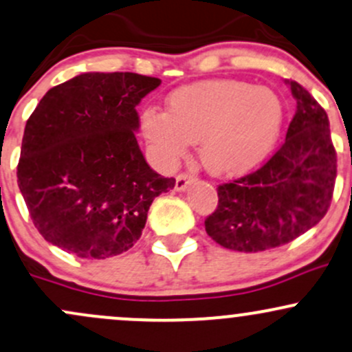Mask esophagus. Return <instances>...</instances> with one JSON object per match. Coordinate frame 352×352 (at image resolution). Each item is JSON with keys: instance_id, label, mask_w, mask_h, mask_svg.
Here are the masks:
<instances>
[{"instance_id": "1", "label": "esophagus", "mask_w": 352, "mask_h": 352, "mask_svg": "<svg viewBox=\"0 0 352 352\" xmlns=\"http://www.w3.org/2000/svg\"><path fill=\"white\" fill-rule=\"evenodd\" d=\"M192 180H194V177L188 175V173H179V175H177V179H175V188L179 192H184L185 188L188 187V184L192 182Z\"/></svg>"}]
</instances>
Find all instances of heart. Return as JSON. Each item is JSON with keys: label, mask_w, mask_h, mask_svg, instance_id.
I'll list each match as a JSON object with an SVG mask.
<instances>
[{"label": "heart", "mask_w": 352, "mask_h": 352, "mask_svg": "<svg viewBox=\"0 0 352 352\" xmlns=\"http://www.w3.org/2000/svg\"><path fill=\"white\" fill-rule=\"evenodd\" d=\"M284 103L267 87L207 80L177 88L167 113L146 108L144 132L153 155L170 167L199 142V157L214 175H241L257 167L279 140Z\"/></svg>", "instance_id": "1"}]
</instances>
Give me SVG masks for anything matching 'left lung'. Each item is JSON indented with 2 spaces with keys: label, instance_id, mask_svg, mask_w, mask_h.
Returning <instances> with one entry per match:
<instances>
[{
  "label": "left lung",
  "instance_id": "obj_1",
  "mask_svg": "<svg viewBox=\"0 0 352 352\" xmlns=\"http://www.w3.org/2000/svg\"><path fill=\"white\" fill-rule=\"evenodd\" d=\"M287 83L297 110L283 146L256 172L217 187L219 204L206 230L226 249L262 252L289 244L331 206L338 157L329 118L306 88Z\"/></svg>",
  "mask_w": 352,
  "mask_h": 352
}]
</instances>
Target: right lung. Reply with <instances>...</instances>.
Listing matches in <instances>:
<instances>
[{"instance_id":"right-lung-1","label":"right lung","mask_w":352,"mask_h":352,"mask_svg":"<svg viewBox=\"0 0 352 352\" xmlns=\"http://www.w3.org/2000/svg\"><path fill=\"white\" fill-rule=\"evenodd\" d=\"M162 82L130 72L82 73L30 115L18 187L38 232L82 258H108L140 239L153 199L175 179L146 164L135 107Z\"/></svg>"}]
</instances>
